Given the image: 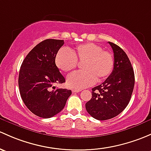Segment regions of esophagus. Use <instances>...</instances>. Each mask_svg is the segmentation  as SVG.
Segmentation results:
<instances>
[{"label":"esophagus","instance_id":"esophagus-1","mask_svg":"<svg viewBox=\"0 0 151 151\" xmlns=\"http://www.w3.org/2000/svg\"><path fill=\"white\" fill-rule=\"evenodd\" d=\"M80 91V90H77V89H73L72 90V93H79Z\"/></svg>","mask_w":151,"mask_h":151}]
</instances>
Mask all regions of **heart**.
<instances>
[{
    "mask_svg": "<svg viewBox=\"0 0 151 151\" xmlns=\"http://www.w3.org/2000/svg\"><path fill=\"white\" fill-rule=\"evenodd\" d=\"M77 61H83V71L74 72L67 77L68 86L72 88L82 89L90 86L96 81L105 80L111 74L114 66L113 55L93 42L81 44L72 50L63 47L58 50L55 59L57 67L63 72L75 69Z\"/></svg>",
    "mask_w": 151,
    "mask_h": 151,
    "instance_id": "1",
    "label": "heart"
}]
</instances>
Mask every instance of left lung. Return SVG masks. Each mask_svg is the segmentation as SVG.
Listing matches in <instances>:
<instances>
[{"instance_id": "obj_1", "label": "left lung", "mask_w": 151, "mask_h": 151, "mask_svg": "<svg viewBox=\"0 0 151 151\" xmlns=\"http://www.w3.org/2000/svg\"><path fill=\"white\" fill-rule=\"evenodd\" d=\"M114 51L111 74L92 89V98L85 104L87 111L98 120H107L122 113L129 104L134 85V74L127 55L116 44L109 42Z\"/></svg>"}]
</instances>
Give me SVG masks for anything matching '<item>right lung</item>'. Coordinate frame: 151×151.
I'll return each instance as SVG.
<instances>
[{
	"instance_id": "obj_1",
	"label": "right lung",
	"mask_w": 151,
	"mask_h": 151,
	"mask_svg": "<svg viewBox=\"0 0 151 151\" xmlns=\"http://www.w3.org/2000/svg\"><path fill=\"white\" fill-rule=\"evenodd\" d=\"M63 40L47 39L37 44L25 57L19 74V88L25 106L41 118H50L64 108L71 91L55 88L65 78L55 65Z\"/></svg>"
}]
</instances>
